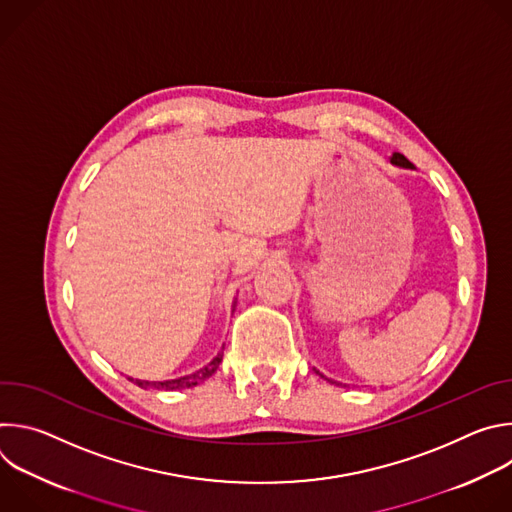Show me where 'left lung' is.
Here are the masks:
<instances>
[{
	"label": "left lung",
	"instance_id": "1",
	"mask_svg": "<svg viewBox=\"0 0 512 512\" xmlns=\"http://www.w3.org/2000/svg\"><path fill=\"white\" fill-rule=\"evenodd\" d=\"M391 164H395V166H399V168H413V164L403 156V154H393V158H391ZM316 371V369H314ZM320 377H324L320 371H316ZM326 379V377H324ZM326 381H330L332 385H338V387H346V385H342V383H338V381H332V379H326Z\"/></svg>",
	"mask_w": 512,
	"mask_h": 512
}]
</instances>
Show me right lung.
Segmentation results:
<instances>
[{"label":"right lung","instance_id":"obj_1","mask_svg":"<svg viewBox=\"0 0 512 512\" xmlns=\"http://www.w3.org/2000/svg\"><path fill=\"white\" fill-rule=\"evenodd\" d=\"M235 306H237V300H235V304H233V312H235ZM225 348V346H223ZM223 348L216 352V356L210 360V362H206L202 369H198V371H194V373H190V375H184V377H178V379H168V381H141V379H131L129 377V381H133L137 387H141V389H164V391H174V389H190V387H196V385H200V383H204L206 379H210L214 373H216V369H218V364L223 362Z\"/></svg>","mask_w":512,"mask_h":512}]
</instances>
